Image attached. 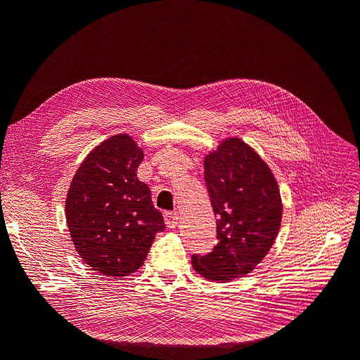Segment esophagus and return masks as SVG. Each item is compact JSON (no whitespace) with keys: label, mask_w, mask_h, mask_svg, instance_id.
Segmentation results:
<instances>
[{"label":"esophagus","mask_w":360,"mask_h":360,"mask_svg":"<svg viewBox=\"0 0 360 360\" xmlns=\"http://www.w3.org/2000/svg\"><path fill=\"white\" fill-rule=\"evenodd\" d=\"M163 219H165L168 228H176L179 225V214L176 212H167L163 214Z\"/></svg>","instance_id":"34e87169"}]
</instances>
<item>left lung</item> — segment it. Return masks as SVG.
Wrapping results in <instances>:
<instances>
[{"instance_id":"1","label":"left lung","mask_w":360,"mask_h":360,"mask_svg":"<svg viewBox=\"0 0 360 360\" xmlns=\"http://www.w3.org/2000/svg\"><path fill=\"white\" fill-rule=\"evenodd\" d=\"M204 180L217 245L192 255L202 278L226 282L250 274L275 243L282 219L278 183L267 163L240 138H226L204 159Z\"/></svg>"}]
</instances>
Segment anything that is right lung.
<instances>
[{
  "mask_svg": "<svg viewBox=\"0 0 360 360\" xmlns=\"http://www.w3.org/2000/svg\"><path fill=\"white\" fill-rule=\"evenodd\" d=\"M143 159L132 136L118 134L84 159L70 183L66 221L72 242L84 263L105 276L136 271L165 228L148 186L136 177Z\"/></svg>",
  "mask_w": 360,
  "mask_h": 360,
  "instance_id": "1",
  "label": "right lung"
}]
</instances>
